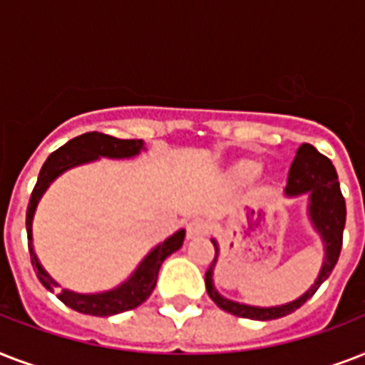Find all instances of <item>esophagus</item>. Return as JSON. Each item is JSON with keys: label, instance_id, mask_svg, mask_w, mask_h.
<instances>
[{"label": "esophagus", "instance_id": "obj_1", "mask_svg": "<svg viewBox=\"0 0 365 365\" xmlns=\"http://www.w3.org/2000/svg\"><path fill=\"white\" fill-rule=\"evenodd\" d=\"M208 235V225L202 220H193V222H189L187 225V239H200V237H206Z\"/></svg>", "mask_w": 365, "mask_h": 365}]
</instances>
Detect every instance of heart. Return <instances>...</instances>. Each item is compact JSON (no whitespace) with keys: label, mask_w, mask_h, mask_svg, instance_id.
Here are the masks:
<instances>
[{"label":"heart","mask_w":365,"mask_h":365,"mask_svg":"<svg viewBox=\"0 0 365 365\" xmlns=\"http://www.w3.org/2000/svg\"><path fill=\"white\" fill-rule=\"evenodd\" d=\"M261 172V163L255 159H240L229 168V176L237 183L252 182Z\"/></svg>","instance_id":"1"}]
</instances>
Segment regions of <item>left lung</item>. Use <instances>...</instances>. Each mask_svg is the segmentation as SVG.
Returning a JSON list of instances; mask_svg holds the SVG:
<instances>
[{"label":"left lung","mask_w":365,"mask_h":365,"mask_svg":"<svg viewBox=\"0 0 365 365\" xmlns=\"http://www.w3.org/2000/svg\"><path fill=\"white\" fill-rule=\"evenodd\" d=\"M284 195L288 199H295V197H301V195L309 197L307 216H309L312 229L317 231L324 244V261L317 280L305 294L299 295L297 299L289 301V303H284V305L255 307L227 299L214 286V269H216L217 257H220V244H217L216 239H212V244L216 248V257H214L212 265L206 271L205 284L210 299L222 311L231 312V314L240 318H252V320L282 318L289 312H294L295 309H299L307 299H311L312 295L317 294V289L320 288V284L334 271L335 263L339 259L341 246H343L346 206L345 199L341 195L337 172H335V166L331 165V160L328 157H324L322 153H318L311 143L299 145V149L295 151L294 163L289 166L288 183L284 187Z\"/></svg>","instance_id":"8db88e82"}]
</instances>
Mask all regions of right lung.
Instances as JSON below:
<instances>
[{"label":"right lung","mask_w":365,"mask_h":365,"mask_svg":"<svg viewBox=\"0 0 365 365\" xmlns=\"http://www.w3.org/2000/svg\"><path fill=\"white\" fill-rule=\"evenodd\" d=\"M143 149H145L143 140H119V138L108 136L102 132H87V134L73 138L68 143H64L62 148L56 149L54 153L48 155L45 165L39 170L36 187L31 191V199L28 202V210H26V231H28L31 265H34V271H36L39 282L48 292H56L58 299L73 311L83 312V314H93V317H113V314L130 311V309L142 305L153 292L163 261L182 248L183 239H185V229H180L166 240L157 244L153 250H149V254L140 261V265L134 269L130 277L115 288L98 292V294H77L71 289L60 288V284L43 269L41 261L37 259L36 250H34V233H31L37 205H39V200L48 189V185L56 178L62 176L66 170L94 163L100 157L132 159V157L142 153Z\"/></svg>","instance_id":"right-lung-1"}]
</instances>
